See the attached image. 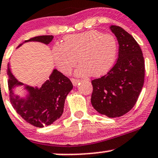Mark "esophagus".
Here are the masks:
<instances>
[{"label": "esophagus", "mask_w": 158, "mask_h": 158, "mask_svg": "<svg viewBox=\"0 0 158 158\" xmlns=\"http://www.w3.org/2000/svg\"><path fill=\"white\" fill-rule=\"evenodd\" d=\"M80 79H73V78H71V82H73V85H77V84L80 82Z\"/></svg>", "instance_id": "1"}]
</instances>
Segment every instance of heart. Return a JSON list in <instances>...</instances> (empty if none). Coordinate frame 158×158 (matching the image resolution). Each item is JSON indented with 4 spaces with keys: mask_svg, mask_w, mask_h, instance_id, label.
<instances>
[{
    "mask_svg": "<svg viewBox=\"0 0 158 158\" xmlns=\"http://www.w3.org/2000/svg\"><path fill=\"white\" fill-rule=\"evenodd\" d=\"M117 53L115 37L94 30L67 36L64 46L56 44L52 48L54 61L63 73H70L79 60L81 64L76 71L79 76L105 74L113 66Z\"/></svg>",
    "mask_w": 158,
    "mask_h": 158,
    "instance_id": "heart-1",
    "label": "heart"
}]
</instances>
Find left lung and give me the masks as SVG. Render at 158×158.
I'll use <instances>...</instances> for the list:
<instances>
[{
    "label": "left lung",
    "mask_w": 158,
    "mask_h": 158,
    "mask_svg": "<svg viewBox=\"0 0 158 158\" xmlns=\"http://www.w3.org/2000/svg\"><path fill=\"white\" fill-rule=\"evenodd\" d=\"M118 42L115 64L102 77L91 81V102L99 113L110 118L124 115L136 104L143 88L145 62L140 46L122 27L110 26Z\"/></svg>",
    "instance_id": "1"
}]
</instances>
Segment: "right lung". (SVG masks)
Instances as JSON below:
<instances>
[{
	"label": "right lung",
	"mask_w": 158,
	"mask_h": 158,
	"mask_svg": "<svg viewBox=\"0 0 158 158\" xmlns=\"http://www.w3.org/2000/svg\"><path fill=\"white\" fill-rule=\"evenodd\" d=\"M52 39V35H43L32 37L25 42L37 41L48 44ZM7 75L10 103L24 120L31 125L43 127L52 124L61 116L65 99L73 88L72 82L67 76L55 69L41 88L25 85L29 94L26 99H22L14 94L13 88L24 84L15 79L9 67Z\"/></svg>",
	"instance_id": "right-lung-1"
}]
</instances>
